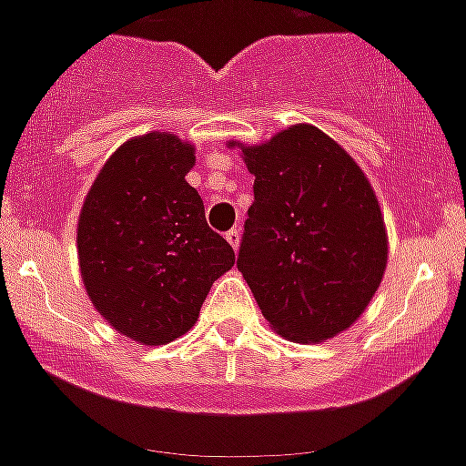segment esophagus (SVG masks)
I'll return each instance as SVG.
<instances>
[{"label":"esophagus","instance_id":"1","mask_svg":"<svg viewBox=\"0 0 466 466\" xmlns=\"http://www.w3.org/2000/svg\"><path fill=\"white\" fill-rule=\"evenodd\" d=\"M227 241H229V246H232L234 251L239 248V241H241V229H239V227H232V229L227 232Z\"/></svg>","mask_w":466,"mask_h":466}]
</instances>
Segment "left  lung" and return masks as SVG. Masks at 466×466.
<instances>
[{
	"label": "left lung",
	"mask_w": 466,
	"mask_h": 466,
	"mask_svg": "<svg viewBox=\"0 0 466 466\" xmlns=\"http://www.w3.org/2000/svg\"><path fill=\"white\" fill-rule=\"evenodd\" d=\"M241 153L256 179L237 268L282 338H335L364 313L388 263L369 179L311 124Z\"/></svg>",
	"instance_id": "8db88e82"
}]
</instances>
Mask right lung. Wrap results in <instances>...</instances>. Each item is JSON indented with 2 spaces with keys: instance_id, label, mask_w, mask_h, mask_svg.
<instances>
[{
  "instance_id": "right-lung-1",
  "label": "right lung",
  "mask_w": 466,
  "mask_h": 466,
  "mask_svg": "<svg viewBox=\"0 0 466 466\" xmlns=\"http://www.w3.org/2000/svg\"><path fill=\"white\" fill-rule=\"evenodd\" d=\"M196 155L174 134L131 138L105 162L78 218L83 285L127 338L167 344L191 330L210 287L234 266L184 177Z\"/></svg>"
}]
</instances>
